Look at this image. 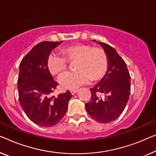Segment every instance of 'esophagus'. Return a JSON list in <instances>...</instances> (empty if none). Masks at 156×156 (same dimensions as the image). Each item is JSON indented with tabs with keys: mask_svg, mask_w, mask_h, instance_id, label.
Instances as JSON below:
<instances>
[{
	"mask_svg": "<svg viewBox=\"0 0 156 156\" xmlns=\"http://www.w3.org/2000/svg\"><path fill=\"white\" fill-rule=\"evenodd\" d=\"M78 92V90H71L70 91V92H71V94H72V95H73V94H75L76 92Z\"/></svg>",
	"mask_w": 156,
	"mask_h": 156,
	"instance_id": "34e87169",
	"label": "esophagus"
}]
</instances>
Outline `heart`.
<instances>
[{"label": "heart", "mask_w": 156, "mask_h": 156, "mask_svg": "<svg viewBox=\"0 0 156 156\" xmlns=\"http://www.w3.org/2000/svg\"><path fill=\"white\" fill-rule=\"evenodd\" d=\"M62 56L51 53L48 58V68L53 76H59L68 68V62L76 60L73 73H67L59 79L64 89H76L91 80H98L108 70V57L103 49L87 44L77 43L60 48Z\"/></svg>", "instance_id": "obj_1"}]
</instances>
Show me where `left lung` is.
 <instances>
[{
	"mask_svg": "<svg viewBox=\"0 0 156 156\" xmlns=\"http://www.w3.org/2000/svg\"><path fill=\"white\" fill-rule=\"evenodd\" d=\"M97 43L106 53L108 67L101 80L90 88L91 100L85 104V108L96 121L108 123L117 119L124 111L130 94L131 78L126 63L115 49L102 42Z\"/></svg>",
	"mask_w": 156,
	"mask_h": 156,
	"instance_id": "obj_1",
	"label": "left lung"
}]
</instances>
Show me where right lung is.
Instances as JSON below:
<instances>
[{"mask_svg":"<svg viewBox=\"0 0 156 156\" xmlns=\"http://www.w3.org/2000/svg\"><path fill=\"white\" fill-rule=\"evenodd\" d=\"M61 42L43 41L37 44L23 58L17 80L20 105L27 117L41 127H52L66 114L71 98L69 91L50 96L58 83L48 68V58Z\"/></svg>","mask_w":156,"mask_h":156,"instance_id":"add662e5","label":"right lung"}]
</instances>
